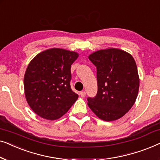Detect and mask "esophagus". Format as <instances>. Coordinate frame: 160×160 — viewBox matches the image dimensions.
<instances>
[{"label":"esophagus","mask_w":160,"mask_h":160,"mask_svg":"<svg viewBox=\"0 0 160 160\" xmlns=\"http://www.w3.org/2000/svg\"><path fill=\"white\" fill-rule=\"evenodd\" d=\"M80 95H81V96H82V98H84L85 96H86V92H85V91H82L80 92Z\"/></svg>","instance_id":"obj_1"}]
</instances>
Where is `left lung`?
<instances>
[{
  "label": "left lung",
  "instance_id": "8db88e82",
  "mask_svg": "<svg viewBox=\"0 0 160 160\" xmlns=\"http://www.w3.org/2000/svg\"><path fill=\"white\" fill-rule=\"evenodd\" d=\"M97 68L98 92L87 98V104L104 121L117 120L130 111L139 89L137 65L130 54L110 48L98 50L89 56Z\"/></svg>",
  "mask_w": 160,
  "mask_h": 160
}]
</instances>
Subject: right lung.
Segmentation results:
<instances>
[{"mask_svg":"<svg viewBox=\"0 0 160 160\" xmlns=\"http://www.w3.org/2000/svg\"><path fill=\"white\" fill-rule=\"evenodd\" d=\"M78 54L63 49L45 50L29 63L24 77L27 102L37 115L55 120L78 99L71 88V68Z\"/></svg>","mask_w":160,"mask_h":160,"instance_id":"right-lung-1","label":"right lung"}]
</instances>
